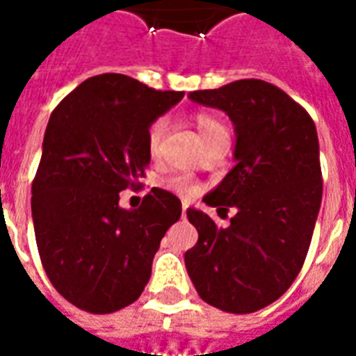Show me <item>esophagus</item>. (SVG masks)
<instances>
[{
	"label": "esophagus",
	"instance_id": "obj_1",
	"mask_svg": "<svg viewBox=\"0 0 356 356\" xmlns=\"http://www.w3.org/2000/svg\"><path fill=\"white\" fill-rule=\"evenodd\" d=\"M186 209H188V202H183V206H181V211H183V217H186Z\"/></svg>",
	"mask_w": 356,
	"mask_h": 356
}]
</instances>
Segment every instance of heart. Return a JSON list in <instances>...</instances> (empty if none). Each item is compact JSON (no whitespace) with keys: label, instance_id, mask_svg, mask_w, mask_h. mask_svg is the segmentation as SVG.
<instances>
[{"label":"heart","instance_id":"obj_1","mask_svg":"<svg viewBox=\"0 0 356 356\" xmlns=\"http://www.w3.org/2000/svg\"><path fill=\"white\" fill-rule=\"evenodd\" d=\"M194 122H196V127H198V131H200L202 139L204 140L208 139V137H211V135H216L217 131L225 129L223 122H221L216 114H209V112H204V110L194 114ZM165 127H168V124H165L163 118H158V120H154L152 124L148 125L147 148L150 156L158 154V148H160V143H162ZM162 186L163 188H168L170 193L177 194V196H183V198H193V196H196V194L200 193L198 183L194 181V177L186 175V173H179V175H171V177L163 179Z\"/></svg>","mask_w":356,"mask_h":356}]
</instances>
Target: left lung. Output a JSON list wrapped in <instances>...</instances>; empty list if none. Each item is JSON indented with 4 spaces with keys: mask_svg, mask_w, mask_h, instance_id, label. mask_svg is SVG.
Here are the masks:
<instances>
[{
    "mask_svg": "<svg viewBox=\"0 0 356 356\" xmlns=\"http://www.w3.org/2000/svg\"><path fill=\"white\" fill-rule=\"evenodd\" d=\"M191 99L225 110L236 129V165L204 202L227 216V229L198 209L186 217L198 242L185 254L194 288L225 313H255L288 290L305 263L322 200L313 118L280 88L238 80Z\"/></svg>",
    "mask_w": 356,
    "mask_h": 356,
    "instance_id": "obj_1",
    "label": "left lung"
}]
</instances>
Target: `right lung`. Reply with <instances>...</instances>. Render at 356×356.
Here are the masks:
<instances>
[{
    "mask_svg": "<svg viewBox=\"0 0 356 356\" xmlns=\"http://www.w3.org/2000/svg\"><path fill=\"white\" fill-rule=\"evenodd\" d=\"M183 95L99 74L51 114L32 181L35 244L55 290L81 311L108 314L137 301L163 234L181 217V200L156 186L137 209L118 202L143 186L148 125Z\"/></svg>",
    "mask_w": 356,
    "mask_h": 356,
    "instance_id": "add662e5",
    "label": "right lung"
}]
</instances>
